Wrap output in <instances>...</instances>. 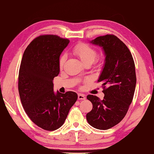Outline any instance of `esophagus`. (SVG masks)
<instances>
[{
  "mask_svg": "<svg viewBox=\"0 0 154 154\" xmlns=\"http://www.w3.org/2000/svg\"><path fill=\"white\" fill-rule=\"evenodd\" d=\"M78 100H85L86 99V97L82 94H78Z\"/></svg>",
  "mask_w": 154,
  "mask_h": 154,
  "instance_id": "esophagus-1",
  "label": "esophagus"
}]
</instances>
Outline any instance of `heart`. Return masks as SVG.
I'll use <instances>...</instances> for the list:
<instances>
[{"label": "heart", "instance_id": "heart-1", "mask_svg": "<svg viewBox=\"0 0 154 154\" xmlns=\"http://www.w3.org/2000/svg\"><path fill=\"white\" fill-rule=\"evenodd\" d=\"M72 52L79 58L84 64H91L96 58V51L92 47L84 43L78 44L72 48ZM66 60V55L62 54L59 59V66L62 68Z\"/></svg>", "mask_w": 154, "mask_h": 154}]
</instances>
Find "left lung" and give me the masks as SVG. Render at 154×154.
<instances>
[{
    "mask_svg": "<svg viewBox=\"0 0 154 154\" xmlns=\"http://www.w3.org/2000/svg\"><path fill=\"white\" fill-rule=\"evenodd\" d=\"M90 42L102 47L105 54L98 80L102 83L104 97L101 100L96 96H87L93 108L86 119L92 127L105 130L123 120L132 102L136 84L135 64L126 45L113 34L98 36Z\"/></svg>",
    "mask_w": 154,
    "mask_h": 154,
    "instance_id": "8db88e82",
    "label": "left lung"
}]
</instances>
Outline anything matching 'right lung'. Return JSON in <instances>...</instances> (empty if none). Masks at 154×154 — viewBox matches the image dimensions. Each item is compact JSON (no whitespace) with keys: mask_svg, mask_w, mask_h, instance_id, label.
Here are the masks:
<instances>
[{"mask_svg":"<svg viewBox=\"0 0 154 154\" xmlns=\"http://www.w3.org/2000/svg\"><path fill=\"white\" fill-rule=\"evenodd\" d=\"M69 40L57 35H40L24 51L18 74V92L28 116L43 130L60 128L72 106L76 92L56 94L53 80L60 72L59 59Z\"/></svg>","mask_w":154,"mask_h":154,"instance_id":"obj_1","label":"right lung"}]
</instances>
